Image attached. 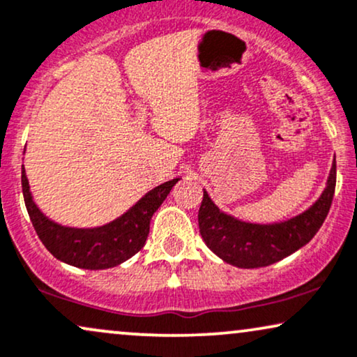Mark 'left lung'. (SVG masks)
Masks as SVG:
<instances>
[{
  "mask_svg": "<svg viewBox=\"0 0 357 357\" xmlns=\"http://www.w3.org/2000/svg\"><path fill=\"white\" fill-rule=\"evenodd\" d=\"M335 188L336 158L318 201L295 218L275 224L245 222L225 214L204 191L197 214L202 241L215 255L234 267H267L291 255L317 236L331 207Z\"/></svg>",
  "mask_w": 357,
  "mask_h": 357,
  "instance_id": "left-lung-1",
  "label": "left lung"
}]
</instances>
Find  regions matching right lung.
<instances>
[{
  "label": "right lung",
  "mask_w": 357,
  "mask_h": 357,
  "mask_svg": "<svg viewBox=\"0 0 357 357\" xmlns=\"http://www.w3.org/2000/svg\"><path fill=\"white\" fill-rule=\"evenodd\" d=\"M178 181L179 178H174L153 188L137 204L112 222L100 227L77 229L54 222L40 212L31 196L24 166L21 171L26 209L40 242L57 260L85 270L116 267L142 250L150 232L153 214L163 204L166 196Z\"/></svg>",
  "instance_id": "right-lung-1"
}]
</instances>
